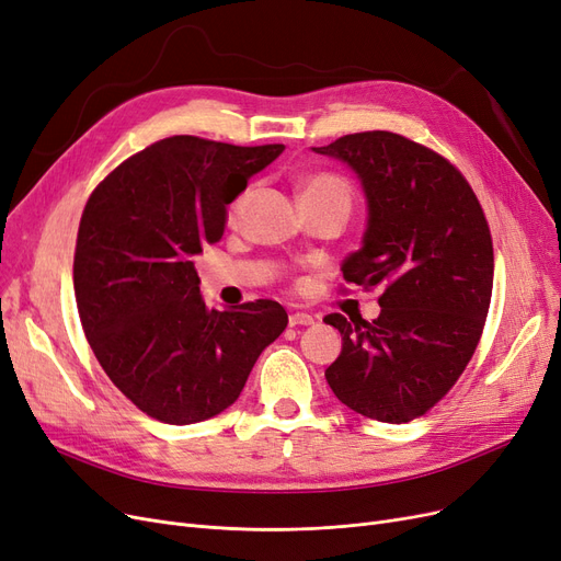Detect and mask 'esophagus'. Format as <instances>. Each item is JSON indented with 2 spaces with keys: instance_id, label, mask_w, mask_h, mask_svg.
I'll return each mask as SVG.
<instances>
[{
  "instance_id": "obj_1",
  "label": "esophagus",
  "mask_w": 561,
  "mask_h": 561,
  "mask_svg": "<svg viewBox=\"0 0 561 561\" xmlns=\"http://www.w3.org/2000/svg\"><path fill=\"white\" fill-rule=\"evenodd\" d=\"M299 324H304V327L316 324V318L308 316V313H299V311L289 316V327H299Z\"/></svg>"
}]
</instances>
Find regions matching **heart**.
<instances>
[{
    "instance_id": "b5f03b06",
    "label": "heart",
    "mask_w": 561,
    "mask_h": 561,
    "mask_svg": "<svg viewBox=\"0 0 561 561\" xmlns=\"http://www.w3.org/2000/svg\"><path fill=\"white\" fill-rule=\"evenodd\" d=\"M250 192H253V187H245L241 190L239 195L229 202L227 206V220L234 222L239 216L243 206L248 204V197ZM299 195L301 199H308V197H324V195H339V197H345L347 199V183L336 176V173H311V176H306L301 183H299Z\"/></svg>"
}]
</instances>
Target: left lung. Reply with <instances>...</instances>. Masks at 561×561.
<instances>
[{
    "label": "left lung",
    "instance_id": "1",
    "mask_svg": "<svg viewBox=\"0 0 561 561\" xmlns=\"http://www.w3.org/2000/svg\"><path fill=\"white\" fill-rule=\"evenodd\" d=\"M313 150L351 167L369 204L343 278L382 289L374 322L324 318L343 336L324 378L355 413L411 422L450 392L476 353L494 280L490 225L461 171L401 134H345Z\"/></svg>",
    "mask_w": 561,
    "mask_h": 561
}]
</instances>
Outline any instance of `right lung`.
<instances>
[{
	"instance_id": "1",
	"label": "right lung",
	"mask_w": 561,
	"mask_h": 561,
	"mask_svg": "<svg viewBox=\"0 0 561 561\" xmlns=\"http://www.w3.org/2000/svg\"><path fill=\"white\" fill-rule=\"evenodd\" d=\"M283 150L181 134L127 158L90 195L76 306L96 362L146 415L192 424L222 413L287 327L272 299L208 308L195 268L222 239L227 204Z\"/></svg>"
}]
</instances>
